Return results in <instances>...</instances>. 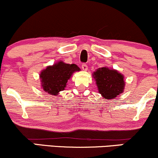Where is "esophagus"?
<instances>
[{
  "label": "esophagus",
  "mask_w": 158,
  "mask_h": 158,
  "mask_svg": "<svg viewBox=\"0 0 158 158\" xmlns=\"http://www.w3.org/2000/svg\"><path fill=\"white\" fill-rule=\"evenodd\" d=\"M81 68L83 70H88V65H87L86 64H81Z\"/></svg>",
  "instance_id": "obj_1"
}]
</instances>
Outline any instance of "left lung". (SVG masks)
<instances>
[{"instance_id":"8db88e82","label":"left lung","mask_w":158,"mask_h":158,"mask_svg":"<svg viewBox=\"0 0 158 158\" xmlns=\"http://www.w3.org/2000/svg\"><path fill=\"white\" fill-rule=\"evenodd\" d=\"M93 77L99 94L105 99H114L124 90V77L116 70L106 67L99 68L94 72Z\"/></svg>"}]
</instances>
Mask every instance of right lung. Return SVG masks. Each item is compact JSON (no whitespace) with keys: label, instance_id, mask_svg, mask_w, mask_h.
<instances>
[{"label":"right lung","instance_id":"right-lung-1","mask_svg":"<svg viewBox=\"0 0 158 158\" xmlns=\"http://www.w3.org/2000/svg\"><path fill=\"white\" fill-rule=\"evenodd\" d=\"M79 70L80 68L77 64H66L63 61L48 66L40 73L43 90L51 95H58L59 92L64 90L72 74Z\"/></svg>","mask_w":158,"mask_h":158}]
</instances>
